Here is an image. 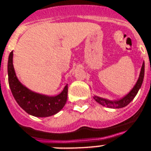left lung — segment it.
I'll list each match as a JSON object with an SVG mask.
<instances>
[{
	"label": "left lung",
	"instance_id": "1",
	"mask_svg": "<svg viewBox=\"0 0 151 151\" xmlns=\"http://www.w3.org/2000/svg\"><path fill=\"white\" fill-rule=\"evenodd\" d=\"M144 75H145V63L142 65V67L140 70V73H139V76L137 82L135 84L133 89L130 91V92L126 95L125 97H123L122 99H120L119 101H111L109 100H106V99H103L101 97L95 96L94 99L98 103H100L102 106H106L107 107H111V108H122V107H125L127 105H129L130 101L134 99L136 94L139 91V88L142 85L143 82V80H144Z\"/></svg>",
	"mask_w": 151,
	"mask_h": 151
}]
</instances>
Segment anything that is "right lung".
<instances>
[{
  "instance_id": "right-lung-1",
  "label": "right lung",
  "mask_w": 151,
  "mask_h": 151,
  "mask_svg": "<svg viewBox=\"0 0 151 151\" xmlns=\"http://www.w3.org/2000/svg\"><path fill=\"white\" fill-rule=\"evenodd\" d=\"M12 58L13 51L10 53L8 58V81L12 95L18 105L28 114L37 117H47L59 112L67 101L68 86L66 85L62 92L56 96H47L31 91L18 81L13 67Z\"/></svg>"
}]
</instances>
